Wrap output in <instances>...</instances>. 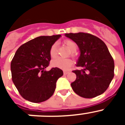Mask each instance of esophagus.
Listing matches in <instances>:
<instances>
[{
  "label": "esophagus",
  "mask_w": 125,
  "mask_h": 125,
  "mask_svg": "<svg viewBox=\"0 0 125 125\" xmlns=\"http://www.w3.org/2000/svg\"><path fill=\"white\" fill-rule=\"evenodd\" d=\"M63 73H64V75H66V74H68L69 73V72H68V71H64Z\"/></svg>",
  "instance_id": "obj_1"
}]
</instances>
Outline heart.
Here are the masks:
<instances>
[{
  "instance_id": "obj_1",
  "label": "heart",
  "mask_w": 125,
  "mask_h": 125,
  "mask_svg": "<svg viewBox=\"0 0 125 125\" xmlns=\"http://www.w3.org/2000/svg\"><path fill=\"white\" fill-rule=\"evenodd\" d=\"M64 44L71 51V56H76V51L78 47V45L76 42L71 39H66L64 41ZM49 54L52 58H54L57 56V46L56 43H54L50 47L49 49ZM52 65L54 67L60 68V69L66 70L71 68L73 65V61L71 59L67 58L64 59L61 57H57L51 62Z\"/></svg>"
}]
</instances>
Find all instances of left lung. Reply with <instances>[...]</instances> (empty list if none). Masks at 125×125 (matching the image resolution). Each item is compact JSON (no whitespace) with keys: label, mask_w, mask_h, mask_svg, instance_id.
Segmentation results:
<instances>
[{"label":"left lung","mask_w":125,"mask_h":125,"mask_svg":"<svg viewBox=\"0 0 125 125\" xmlns=\"http://www.w3.org/2000/svg\"><path fill=\"white\" fill-rule=\"evenodd\" d=\"M65 36L76 42L81 51L76 66L83 69L73 71L76 75V79L71 84L73 91L85 98L103 94L114 77V60L106 45L89 33H69Z\"/></svg>","instance_id":"obj_1"}]
</instances>
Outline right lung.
I'll return each instance as SVG.
<instances>
[{"mask_svg": "<svg viewBox=\"0 0 125 125\" xmlns=\"http://www.w3.org/2000/svg\"><path fill=\"white\" fill-rule=\"evenodd\" d=\"M61 35L40 36L24 43L17 49L11 61L12 79L25 100L41 103L52 96L56 81L63 75L58 68L45 69L50 63L49 49Z\"/></svg>", "mask_w": 125, "mask_h": 125, "instance_id": "obj_1", "label": "right lung"}]
</instances>
